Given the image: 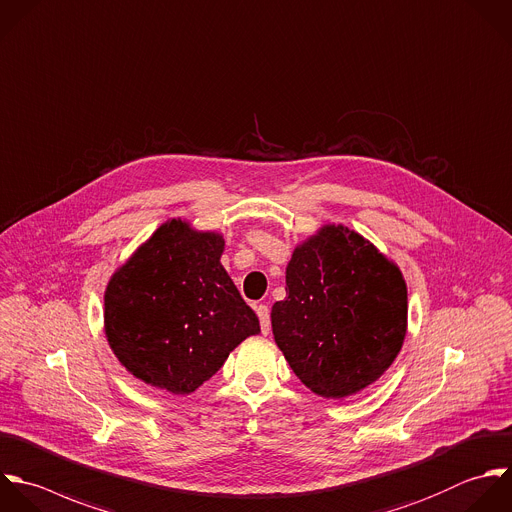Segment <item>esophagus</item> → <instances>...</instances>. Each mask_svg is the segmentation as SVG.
<instances>
[{"instance_id":"34e87169","label":"esophagus","mask_w":512,"mask_h":512,"mask_svg":"<svg viewBox=\"0 0 512 512\" xmlns=\"http://www.w3.org/2000/svg\"><path fill=\"white\" fill-rule=\"evenodd\" d=\"M255 311H257V317H259V321H261V331H263V335H267V333L271 331V317H269V307H267V305H257V307H255Z\"/></svg>"}]
</instances>
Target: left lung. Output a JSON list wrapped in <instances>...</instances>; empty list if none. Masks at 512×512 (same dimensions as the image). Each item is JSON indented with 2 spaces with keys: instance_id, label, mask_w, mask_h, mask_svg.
Segmentation results:
<instances>
[{
  "instance_id": "8db88e82",
  "label": "left lung",
  "mask_w": 512,
  "mask_h": 512,
  "mask_svg": "<svg viewBox=\"0 0 512 512\" xmlns=\"http://www.w3.org/2000/svg\"><path fill=\"white\" fill-rule=\"evenodd\" d=\"M287 297L271 309L277 347L315 395L345 399L375 383L407 335L401 269L363 235L323 225L295 247Z\"/></svg>"
}]
</instances>
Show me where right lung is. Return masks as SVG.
Segmentation results:
<instances>
[{
	"instance_id": "obj_1",
	"label": "right lung",
	"mask_w": 512,
	"mask_h": 512,
	"mask_svg": "<svg viewBox=\"0 0 512 512\" xmlns=\"http://www.w3.org/2000/svg\"><path fill=\"white\" fill-rule=\"evenodd\" d=\"M223 249L219 233L171 219L113 273L105 289V337L133 377L189 395L261 331L219 261Z\"/></svg>"
}]
</instances>
